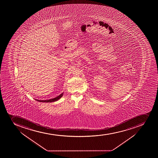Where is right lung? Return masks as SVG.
<instances>
[{"mask_svg":"<svg viewBox=\"0 0 158 158\" xmlns=\"http://www.w3.org/2000/svg\"><path fill=\"white\" fill-rule=\"evenodd\" d=\"M63 95V93H62V94H60L59 96H58L57 97H56V98H54L53 99H49V100H36L39 101L40 102H56V101H57L58 99H59L60 98L62 97Z\"/></svg>","mask_w":158,"mask_h":158,"instance_id":"right-lung-1","label":"right lung"}]
</instances>
